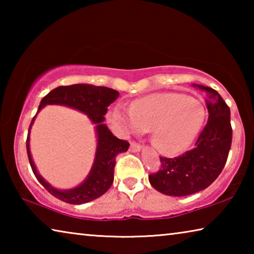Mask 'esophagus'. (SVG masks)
<instances>
[{
  "label": "esophagus",
  "mask_w": 254,
  "mask_h": 254,
  "mask_svg": "<svg viewBox=\"0 0 254 254\" xmlns=\"http://www.w3.org/2000/svg\"><path fill=\"white\" fill-rule=\"evenodd\" d=\"M130 151L131 152H139V151H141V145L135 143V142H132L131 145H130Z\"/></svg>",
  "instance_id": "esophagus-1"
}]
</instances>
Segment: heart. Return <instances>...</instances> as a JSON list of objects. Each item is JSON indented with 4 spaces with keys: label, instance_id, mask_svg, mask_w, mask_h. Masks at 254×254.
<instances>
[{
    "label": "heart",
    "instance_id": "b5f03b06",
    "mask_svg": "<svg viewBox=\"0 0 254 254\" xmlns=\"http://www.w3.org/2000/svg\"><path fill=\"white\" fill-rule=\"evenodd\" d=\"M206 112L196 98L180 93H157L134 101L130 110L115 106L109 121L123 135L152 131L159 151L174 156L194 141L203 127Z\"/></svg>",
    "mask_w": 254,
    "mask_h": 254
}]
</instances>
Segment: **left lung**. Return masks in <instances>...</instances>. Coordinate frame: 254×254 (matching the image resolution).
I'll use <instances>...</instances> for the list:
<instances>
[{
  "label": "left lung",
  "instance_id": "obj_1",
  "mask_svg": "<svg viewBox=\"0 0 254 254\" xmlns=\"http://www.w3.org/2000/svg\"><path fill=\"white\" fill-rule=\"evenodd\" d=\"M205 92L208 121L195 147L176 158L160 157V169L149 183L161 194L183 197L207 188L224 168L232 143L230 107L215 89L192 84Z\"/></svg>",
  "mask_w": 254,
  "mask_h": 254
}]
</instances>
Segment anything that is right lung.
Returning <instances> with one entry per match:
<instances>
[{
	"label": "right lung",
	"mask_w": 254,
	"mask_h": 254,
	"mask_svg": "<svg viewBox=\"0 0 254 254\" xmlns=\"http://www.w3.org/2000/svg\"><path fill=\"white\" fill-rule=\"evenodd\" d=\"M119 95L118 91L109 87L91 84H74L70 86H59L41 100L37 114L47 105H63L87 115L90 121L96 126V157L88 177L74 189L58 190L42 177L33 162L29 151V132L35 117L32 119L27 139L30 166L39 183L56 198L72 205L85 204L105 194L113 184L115 158L119 153L127 152L130 145L127 141L120 140L113 135L104 123L107 107L117 100Z\"/></svg>",
	"instance_id": "obj_1"
}]
</instances>
